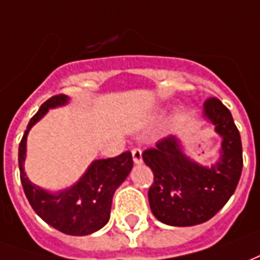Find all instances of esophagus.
I'll return each instance as SVG.
<instances>
[{"label": "esophagus", "instance_id": "esophagus-1", "mask_svg": "<svg viewBox=\"0 0 260 260\" xmlns=\"http://www.w3.org/2000/svg\"><path fill=\"white\" fill-rule=\"evenodd\" d=\"M132 159L135 161L136 165L142 163V149L134 148L132 149Z\"/></svg>", "mask_w": 260, "mask_h": 260}]
</instances>
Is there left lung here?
Listing matches in <instances>:
<instances>
[{
  "mask_svg": "<svg viewBox=\"0 0 260 260\" xmlns=\"http://www.w3.org/2000/svg\"><path fill=\"white\" fill-rule=\"evenodd\" d=\"M204 115L222 136L221 157L211 168L183 155L176 136L163 138L142 153L153 172L149 206L156 218L173 226L206 222L226 204L242 173V143L230 110L218 99L204 103Z\"/></svg>",
  "mask_w": 260,
  "mask_h": 260,
  "instance_id": "left-lung-1",
  "label": "left lung"
}]
</instances>
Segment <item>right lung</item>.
I'll list each match as a JSON object with an SVG mask.
<instances>
[{
  "instance_id": "add662e5",
  "label": "right lung",
  "mask_w": 260,
  "mask_h": 260,
  "mask_svg": "<svg viewBox=\"0 0 260 260\" xmlns=\"http://www.w3.org/2000/svg\"><path fill=\"white\" fill-rule=\"evenodd\" d=\"M67 100L63 94L53 95L45 101L39 111L30 118L19 143L18 163L23 191L34 211L57 231L79 237L99 231L108 222L114 191L129 174L134 160L132 153L128 150L115 157L94 160L77 184L57 194L48 193L30 183L23 172L29 129L48 112L49 108L66 104Z\"/></svg>"
}]
</instances>
